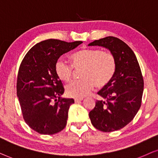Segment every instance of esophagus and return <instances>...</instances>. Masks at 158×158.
<instances>
[{
  "mask_svg": "<svg viewBox=\"0 0 158 158\" xmlns=\"http://www.w3.org/2000/svg\"><path fill=\"white\" fill-rule=\"evenodd\" d=\"M83 100V98H74V101H75V102H79V101H81V100Z\"/></svg>",
  "mask_w": 158,
  "mask_h": 158,
  "instance_id": "34e87169",
  "label": "esophagus"
}]
</instances>
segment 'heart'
Instances as JSON below:
<instances>
[{"mask_svg":"<svg viewBox=\"0 0 158 158\" xmlns=\"http://www.w3.org/2000/svg\"><path fill=\"white\" fill-rule=\"evenodd\" d=\"M73 66L62 58L55 64V71L60 80L69 82L73 69H82L81 79L66 86V92L72 97L87 95L94 89L106 87L110 82L116 71V58L113 52L100 49H82L71 56Z\"/></svg>","mask_w":158,"mask_h":158,"instance_id":"obj_1","label":"heart"}]
</instances>
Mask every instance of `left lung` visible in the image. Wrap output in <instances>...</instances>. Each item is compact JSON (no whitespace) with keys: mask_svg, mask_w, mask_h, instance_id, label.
I'll use <instances>...</instances> for the list:
<instances>
[{"mask_svg":"<svg viewBox=\"0 0 158 158\" xmlns=\"http://www.w3.org/2000/svg\"><path fill=\"white\" fill-rule=\"evenodd\" d=\"M108 48L116 58L113 79L98 92L101 100L89 113L92 124L104 132L126 127L135 117L142 105L144 79L137 58L129 45L117 37H106L89 44Z\"/></svg>","mask_w":158,"mask_h":158,"instance_id":"1","label":"left lung"}]
</instances>
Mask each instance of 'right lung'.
Masks as SVG:
<instances>
[{
    "mask_svg": "<svg viewBox=\"0 0 158 158\" xmlns=\"http://www.w3.org/2000/svg\"><path fill=\"white\" fill-rule=\"evenodd\" d=\"M82 43L50 39L33 46L21 63L16 93L23 118L41 134H54L66 127L73 98H60L64 87L56 75L55 64L61 55Z\"/></svg>",
    "mask_w": 158,
    "mask_h": 158,
    "instance_id": "right-lung-1",
    "label": "right lung"
}]
</instances>
